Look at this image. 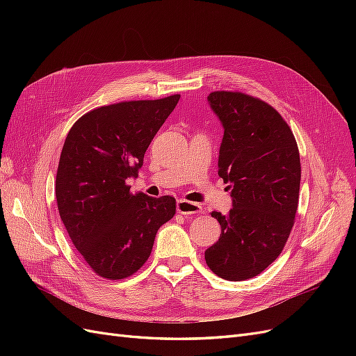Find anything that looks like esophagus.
I'll use <instances>...</instances> for the list:
<instances>
[{"label":"esophagus","instance_id":"esophagus-1","mask_svg":"<svg viewBox=\"0 0 356 356\" xmlns=\"http://www.w3.org/2000/svg\"><path fill=\"white\" fill-rule=\"evenodd\" d=\"M177 211H178L181 215H184V217H191V215L203 212V209H202V207H200L199 203L188 202V200H186V199H179V200L177 202Z\"/></svg>","mask_w":356,"mask_h":356}]
</instances>
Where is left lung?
Masks as SVG:
<instances>
[{"label": "left lung", "mask_w": 356, "mask_h": 356, "mask_svg": "<svg viewBox=\"0 0 356 356\" xmlns=\"http://www.w3.org/2000/svg\"><path fill=\"white\" fill-rule=\"evenodd\" d=\"M208 102L224 127L218 175L233 208L211 212L221 234L204 260L217 276L239 282L260 275L284 250L298 207L300 154L289 126L268 104L239 92H212Z\"/></svg>", "instance_id": "8db88e82"}]
</instances>
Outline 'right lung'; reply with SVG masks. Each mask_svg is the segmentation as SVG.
Masks as SVG:
<instances>
[{
	"label": "right lung",
	"instance_id": "add662e5",
	"mask_svg": "<svg viewBox=\"0 0 356 356\" xmlns=\"http://www.w3.org/2000/svg\"><path fill=\"white\" fill-rule=\"evenodd\" d=\"M179 95L101 106L74 123L63 144L56 200L60 220L95 273L124 279L148 260L157 230L175 215V199L131 193L149 143Z\"/></svg>",
	"mask_w": 356,
	"mask_h": 356
}]
</instances>
